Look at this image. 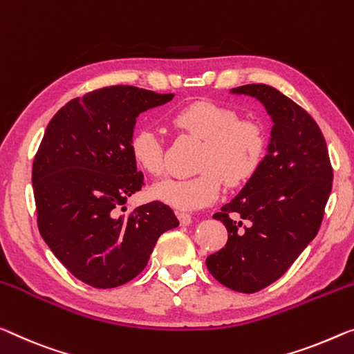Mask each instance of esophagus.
Wrapping results in <instances>:
<instances>
[{"label":"esophagus","instance_id":"1","mask_svg":"<svg viewBox=\"0 0 354 354\" xmlns=\"http://www.w3.org/2000/svg\"><path fill=\"white\" fill-rule=\"evenodd\" d=\"M177 216H178V221H180L182 226H188L189 223H192V215H189V214H185V212H178Z\"/></svg>","mask_w":354,"mask_h":354}]
</instances>
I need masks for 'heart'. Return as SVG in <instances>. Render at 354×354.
I'll return each instance as SVG.
<instances>
[{"instance_id": "b5f03b06", "label": "heart", "mask_w": 354, "mask_h": 354, "mask_svg": "<svg viewBox=\"0 0 354 354\" xmlns=\"http://www.w3.org/2000/svg\"><path fill=\"white\" fill-rule=\"evenodd\" d=\"M171 123L180 131L203 140L198 176L166 178L151 188V196L177 210L205 207L218 198L221 180L236 187L258 169L264 153V134L259 124L239 118L234 109L199 100L171 113ZM129 151L144 172L160 177L165 172L162 145L153 129L142 128L133 134Z\"/></svg>"}]
</instances>
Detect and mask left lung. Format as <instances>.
I'll return each mask as SVG.
<instances>
[{
	"label": "left lung",
	"mask_w": 354,
	"mask_h": 354,
	"mask_svg": "<svg viewBox=\"0 0 354 354\" xmlns=\"http://www.w3.org/2000/svg\"><path fill=\"white\" fill-rule=\"evenodd\" d=\"M231 93L257 97L274 127L258 169L214 215L226 226L227 242L205 266L221 285L257 292L279 280L318 234L333 167L322 129L295 101L264 84Z\"/></svg>",
	"instance_id": "1"
}]
</instances>
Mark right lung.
Returning <instances> with one entry per match:
<instances>
[{"mask_svg":"<svg viewBox=\"0 0 354 354\" xmlns=\"http://www.w3.org/2000/svg\"><path fill=\"white\" fill-rule=\"evenodd\" d=\"M172 97L106 86L71 100L48 123L32 161L37 227L59 263L86 285L128 283L144 270L161 234L178 226L160 201L127 216L115 212L144 185L129 151L136 118Z\"/></svg>","mask_w":354,"mask_h":354,"instance_id":"right-lung-1","label":"right lung"}]
</instances>
